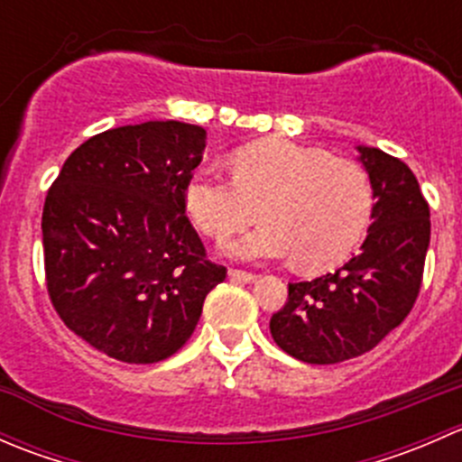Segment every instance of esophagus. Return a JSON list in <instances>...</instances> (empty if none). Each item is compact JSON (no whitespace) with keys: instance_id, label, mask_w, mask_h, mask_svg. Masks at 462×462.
Instances as JSON below:
<instances>
[{"instance_id":"esophagus-1","label":"esophagus","mask_w":462,"mask_h":462,"mask_svg":"<svg viewBox=\"0 0 462 462\" xmlns=\"http://www.w3.org/2000/svg\"><path fill=\"white\" fill-rule=\"evenodd\" d=\"M230 277L235 279V282H244V283H250L257 279L253 273H245V270H239V268H230Z\"/></svg>"}]
</instances>
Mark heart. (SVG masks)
Masks as SVG:
<instances>
[{
	"mask_svg": "<svg viewBox=\"0 0 462 462\" xmlns=\"http://www.w3.org/2000/svg\"><path fill=\"white\" fill-rule=\"evenodd\" d=\"M232 179L197 170L185 183V212L209 239H227L254 221L263 226L226 244L235 259L291 257L301 270L337 265L365 236L374 189L357 162L318 147L265 138L230 156Z\"/></svg>",
	"mask_w": 462,
	"mask_h": 462,
	"instance_id": "heart-1",
	"label": "heart"
}]
</instances>
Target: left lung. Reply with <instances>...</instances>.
Masks as SVG:
<instances>
[{"label": "left lung", "instance_id": "obj_1", "mask_svg": "<svg viewBox=\"0 0 462 462\" xmlns=\"http://www.w3.org/2000/svg\"><path fill=\"white\" fill-rule=\"evenodd\" d=\"M357 152L375 199L360 254L313 282L288 283V301L270 319L277 346L306 365L371 351L402 324L420 292L430 205L400 158L375 147Z\"/></svg>", "mask_w": 462, "mask_h": 462}]
</instances>
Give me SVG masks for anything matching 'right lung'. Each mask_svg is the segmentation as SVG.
Here are the masks:
<instances>
[{
	"label": "right lung",
	"mask_w": 462,
	"mask_h": 462,
	"mask_svg": "<svg viewBox=\"0 0 462 462\" xmlns=\"http://www.w3.org/2000/svg\"><path fill=\"white\" fill-rule=\"evenodd\" d=\"M199 125L149 120L102 132L64 161L42 212L46 288L60 319L114 360L174 356L227 270L185 217L203 158Z\"/></svg>",
	"instance_id": "right-lung-1"
}]
</instances>
